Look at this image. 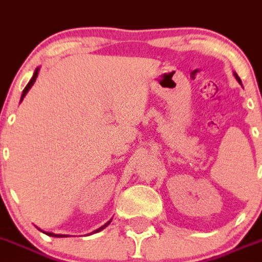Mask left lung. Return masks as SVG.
<instances>
[{
    "label": "left lung",
    "instance_id": "1",
    "mask_svg": "<svg viewBox=\"0 0 262 262\" xmlns=\"http://www.w3.org/2000/svg\"><path fill=\"white\" fill-rule=\"evenodd\" d=\"M234 76H235V79H236V80H238V81H239V82H241V84H242L241 79H239V76H238V75H236V73H234Z\"/></svg>",
    "mask_w": 262,
    "mask_h": 262
}]
</instances>
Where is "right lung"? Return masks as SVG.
<instances>
[{
  "instance_id": "obj_1",
  "label": "right lung",
  "mask_w": 262,
  "mask_h": 262,
  "mask_svg": "<svg viewBox=\"0 0 262 262\" xmlns=\"http://www.w3.org/2000/svg\"><path fill=\"white\" fill-rule=\"evenodd\" d=\"M37 75H38V70H36V72L33 73V77H32V79H31V81H29V82H28V85H27V86L24 88L23 94H21V99H23L24 95H26L27 93H28V90L31 89V86H32V85H33V82L36 81V77H37ZM108 224H110V221L107 222L106 225H103V226H102V227H99V229H98V230H95L94 233H97V231H101L102 229H104V227H106L107 225H108ZM45 234H46V235H49V236H57V238H63V236H67V235H62V234H54V233H45Z\"/></svg>"
}]
</instances>
